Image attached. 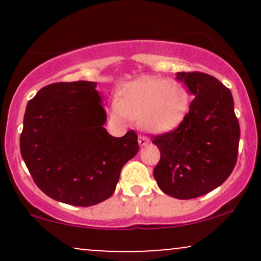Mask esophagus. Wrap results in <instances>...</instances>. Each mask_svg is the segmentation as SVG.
Segmentation results:
<instances>
[{
  "instance_id": "1",
  "label": "esophagus",
  "mask_w": 261,
  "mask_h": 261,
  "mask_svg": "<svg viewBox=\"0 0 261 261\" xmlns=\"http://www.w3.org/2000/svg\"><path fill=\"white\" fill-rule=\"evenodd\" d=\"M148 139L146 136H142V135H140L139 136V145L141 147H143V146H147L148 145Z\"/></svg>"
}]
</instances>
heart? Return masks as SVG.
I'll use <instances>...</instances> for the list:
<instances>
[{
    "instance_id": "1",
    "label": "heart",
    "mask_w": 261,
    "mask_h": 261,
    "mask_svg": "<svg viewBox=\"0 0 261 261\" xmlns=\"http://www.w3.org/2000/svg\"><path fill=\"white\" fill-rule=\"evenodd\" d=\"M189 93L174 80L143 77L122 88L114 113L121 119L134 118L149 133H162L175 127L184 118Z\"/></svg>"
}]
</instances>
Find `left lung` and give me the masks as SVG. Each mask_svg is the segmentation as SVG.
I'll list each match as a JSON object with an SVG mask.
<instances>
[{"mask_svg": "<svg viewBox=\"0 0 261 261\" xmlns=\"http://www.w3.org/2000/svg\"><path fill=\"white\" fill-rule=\"evenodd\" d=\"M194 99L179 126L152 142L161 160L153 170L167 195L188 200L220 187L234 169L241 128L232 93L214 76L178 72Z\"/></svg>", "mask_w": 261, "mask_h": 261, "instance_id": "obj_1", "label": "left lung"}]
</instances>
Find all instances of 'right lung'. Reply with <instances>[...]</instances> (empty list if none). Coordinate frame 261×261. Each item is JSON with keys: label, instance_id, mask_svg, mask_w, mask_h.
<instances>
[{"label": "right lung", "instance_id": "1", "mask_svg": "<svg viewBox=\"0 0 261 261\" xmlns=\"http://www.w3.org/2000/svg\"><path fill=\"white\" fill-rule=\"evenodd\" d=\"M97 83L45 86L27 104L20 154L37 187L56 201L97 205L115 191L124 164L139 151L130 130L114 137Z\"/></svg>", "mask_w": 261, "mask_h": 261}]
</instances>
